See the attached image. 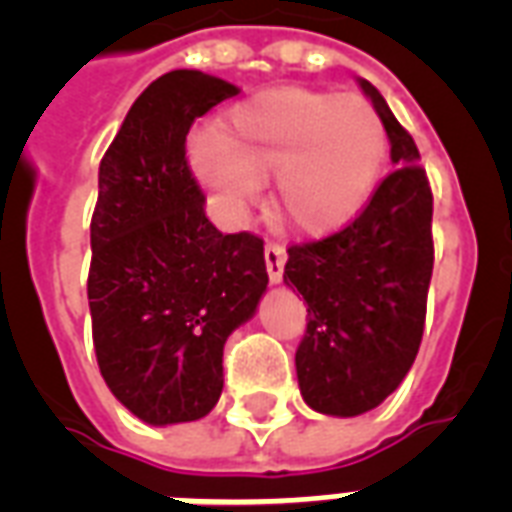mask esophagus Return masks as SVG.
Segmentation results:
<instances>
[{
    "label": "esophagus",
    "instance_id": "34e87169",
    "mask_svg": "<svg viewBox=\"0 0 512 512\" xmlns=\"http://www.w3.org/2000/svg\"><path fill=\"white\" fill-rule=\"evenodd\" d=\"M284 263H287V249L281 244H268L265 247V268H268V279L279 284L284 276Z\"/></svg>",
    "mask_w": 512,
    "mask_h": 512
}]
</instances>
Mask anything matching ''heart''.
<instances>
[{
  "label": "heart",
  "mask_w": 512,
  "mask_h": 512,
  "mask_svg": "<svg viewBox=\"0 0 512 512\" xmlns=\"http://www.w3.org/2000/svg\"><path fill=\"white\" fill-rule=\"evenodd\" d=\"M388 156L377 108L361 95L281 87L233 108L220 135L199 132L188 164L228 212L273 175V201L305 233H327L364 209Z\"/></svg>",
  "instance_id": "b5f03b06"
}]
</instances>
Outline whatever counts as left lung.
I'll return each mask as SVG.
<instances>
[{
	"label": "left lung",
	"mask_w": 512,
	"mask_h": 512,
	"mask_svg": "<svg viewBox=\"0 0 512 512\" xmlns=\"http://www.w3.org/2000/svg\"><path fill=\"white\" fill-rule=\"evenodd\" d=\"M390 140V172L361 215L321 241L292 244L287 287L308 303L295 353L305 404L332 417L380 406L420 350L433 276V193L412 135L377 87L358 79Z\"/></svg>",
	"instance_id": "8db88e82"
}]
</instances>
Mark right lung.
<instances>
[{
	"label": "right lung",
	"instance_id": "right-lung-1",
	"mask_svg": "<svg viewBox=\"0 0 512 512\" xmlns=\"http://www.w3.org/2000/svg\"><path fill=\"white\" fill-rule=\"evenodd\" d=\"M239 87L170 71L143 90L98 172L87 300L103 380L148 425L201 420L223 393V345L268 287L263 239L220 233L185 135Z\"/></svg>",
	"mask_w": 512,
	"mask_h": 512
}]
</instances>
